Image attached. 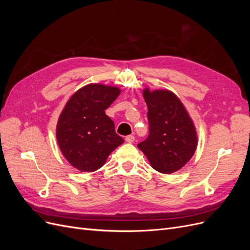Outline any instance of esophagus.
<instances>
[{
	"instance_id": "esophagus-1",
	"label": "esophagus",
	"mask_w": 250,
	"mask_h": 250,
	"mask_svg": "<svg viewBox=\"0 0 250 250\" xmlns=\"http://www.w3.org/2000/svg\"><path fill=\"white\" fill-rule=\"evenodd\" d=\"M125 141L127 142V143H133L134 142V137L133 135H127V137L125 138Z\"/></svg>"
}]
</instances>
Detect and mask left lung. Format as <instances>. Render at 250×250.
<instances>
[{"instance_id": "left-lung-1", "label": "left lung", "mask_w": 250, "mask_h": 250, "mask_svg": "<svg viewBox=\"0 0 250 250\" xmlns=\"http://www.w3.org/2000/svg\"><path fill=\"white\" fill-rule=\"evenodd\" d=\"M148 107V138L138 147L152 168L170 174L191 160L197 135L191 118L178 98L169 90H144Z\"/></svg>"}]
</instances>
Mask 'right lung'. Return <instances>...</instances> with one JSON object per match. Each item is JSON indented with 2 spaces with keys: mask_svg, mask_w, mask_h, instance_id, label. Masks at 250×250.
I'll use <instances>...</instances> for the list:
<instances>
[{
  "mask_svg": "<svg viewBox=\"0 0 250 250\" xmlns=\"http://www.w3.org/2000/svg\"><path fill=\"white\" fill-rule=\"evenodd\" d=\"M120 94L118 87L88 84L67 101L59 117L56 138L62 154L81 172L101 168L108 155L124 140L105 115Z\"/></svg>",
  "mask_w": 250,
  "mask_h": 250,
  "instance_id": "add662e5",
  "label": "right lung"
}]
</instances>
